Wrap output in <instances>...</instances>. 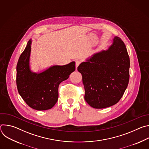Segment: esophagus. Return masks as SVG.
Returning a JSON list of instances; mask_svg holds the SVG:
<instances>
[{
    "label": "esophagus",
    "mask_w": 149,
    "mask_h": 149,
    "mask_svg": "<svg viewBox=\"0 0 149 149\" xmlns=\"http://www.w3.org/2000/svg\"><path fill=\"white\" fill-rule=\"evenodd\" d=\"M81 62V61L80 60H77V61H76V62H75V66H76V69H77V67L79 66V65L80 64Z\"/></svg>",
    "instance_id": "esophagus-1"
}]
</instances>
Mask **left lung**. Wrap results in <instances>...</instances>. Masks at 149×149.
<instances>
[{"label": "left lung", "mask_w": 149, "mask_h": 149, "mask_svg": "<svg viewBox=\"0 0 149 149\" xmlns=\"http://www.w3.org/2000/svg\"><path fill=\"white\" fill-rule=\"evenodd\" d=\"M84 86V98L94 109L117 104L129 81L130 58L124 42L118 36L107 51L94 54L78 67Z\"/></svg>", "instance_id": "left-lung-1"}]
</instances>
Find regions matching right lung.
<instances>
[{
    "instance_id": "add662e5",
    "label": "right lung",
    "mask_w": 149,
    "mask_h": 149,
    "mask_svg": "<svg viewBox=\"0 0 149 149\" xmlns=\"http://www.w3.org/2000/svg\"><path fill=\"white\" fill-rule=\"evenodd\" d=\"M31 40L21 54L16 66L17 91L33 109L47 110L52 108L58 99L59 85L68 78L75 70V63L65 65H54L40 73L32 72L29 61Z\"/></svg>"
}]
</instances>
